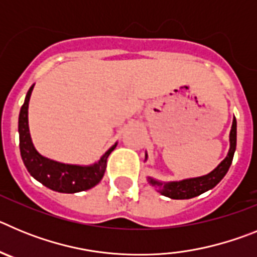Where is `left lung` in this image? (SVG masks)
<instances>
[{
	"instance_id": "left-lung-1",
	"label": "left lung",
	"mask_w": 257,
	"mask_h": 257,
	"mask_svg": "<svg viewBox=\"0 0 257 257\" xmlns=\"http://www.w3.org/2000/svg\"><path fill=\"white\" fill-rule=\"evenodd\" d=\"M235 147H237V121H235L234 118L230 130V149H229V153L225 160L222 161L216 169L208 175H206V176L166 184L165 187H163L162 194L172 199H189L193 198V197L199 196L202 193L207 192L208 189H211L216 184H219L220 180L228 172L229 167L231 165V161H233V156H234ZM149 183L154 185V187L161 185L160 183L154 181L153 179H149Z\"/></svg>"
}]
</instances>
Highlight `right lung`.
Segmentation results:
<instances>
[{"label":"right lung","mask_w":257,"mask_h":257,"mask_svg":"<svg viewBox=\"0 0 257 257\" xmlns=\"http://www.w3.org/2000/svg\"><path fill=\"white\" fill-rule=\"evenodd\" d=\"M33 86L29 88L26 101L20 109L19 114V147L22 160L29 174L44 184L45 187L60 193H77L91 189L103 179L105 172L106 160L112 153L115 145L109 149L100 158V161L92 166H74L55 162L41 156L32 144L28 128V103Z\"/></svg>","instance_id":"obj_1"}]
</instances>
